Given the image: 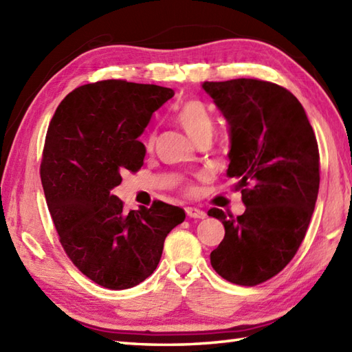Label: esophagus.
Masks as SVG:
<instances>
[{"label": "esophagus", "mask_w": 352, "mask_h": 352, "mask_svg": "<svg viewBox=\"0 0 352 352\" xmlns=\"http://www.w3.org/2000/svg\"><path fill=\"white\" fill-rule=\"evenodd\" d=\"M186 213H188L189 218H193V219H204L206 218V212L199 210V208L197 207H188L186 208Z\"/></svg>", "instance_id": "1"}]
</instances>
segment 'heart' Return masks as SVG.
I'll list each match as a JSON object with an SVG mask.
<instances>
[{
    "label": "heart",
    "instance_id": "1",
    "mask_svg": "<svg viewBox=\"0 0 352 352\" xmlns=\"http://www.w3.org/2000/svg\"><path fill=\"white\" fill-rule=\"evenodd\" d=\"M177 119L186 130V133H188L193 140L199 139L207 133H212L213 130L212 115L203 101L192 100L183 104L180 111H178ZM153 142H154V134L149 136L148 145H153Z\"/></svg>",
    "mask_w": 352,
    "mask_h": 352
}]
</instances>
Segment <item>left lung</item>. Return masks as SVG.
Here are the masks:
<instances>
[{
	"label": "left lung",
	"mask_w": 352,
	"mask_h": 352,
	"mask_svg": "<svg viewBox=\"0 0 352 352\" xmlns=\"http://www.w3.org/2000/svg\"><path fill=\"white\" fill-rule=\"evenodd\" d=\"M228 124L227 177L246 207L233 218L219 208L226 236L210 254L222 278L256 286L294 258L309 228L319 192V151L301 102L269 81H204Z\"/></svg>",
	"instance_id": "8db88e82"
}]
</instances>
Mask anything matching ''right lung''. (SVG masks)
<instances>
[{
  "label": "right lung",
  "mask_w": 352,
  "mask_h": 352,
  "mask_svg": "<svg viewBox=\"0 0 352 352\" xmlns=\"http://www.w3.org/2000/svg\"><path fill=\"white\" fill-rule=\"evenodd\" d=\"M172 96L169 87L104 80L72 91L50 122L41 164L48 210L72 263L102 287L146 280L164 239L186 218L162 201L125 213L111 193L124 170L144 164L140 134Z\"/></svg>",
  "instance_id": "right-lung-1"
}]
</instances>
